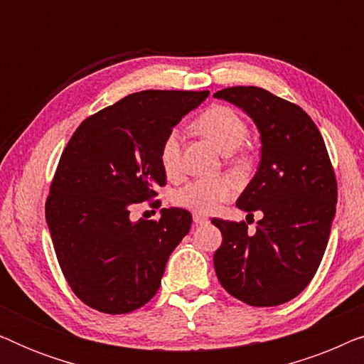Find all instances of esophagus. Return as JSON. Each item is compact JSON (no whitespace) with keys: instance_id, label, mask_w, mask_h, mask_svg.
<instances>
[{"instance_id":"1","label":"esophagus","mask_w":364,"mask_h":364,"mask_svg":"<svg viewBox=\"0 0 364 364\" xmlns=\"http://www.w3.org/2000/svg\"><path fill=\"white\" fill-rule=\"evenodd\" d=\"M193 223L196 225H203V223H208V217L202 215V213H193Z\"/></svg>"}]
</instances>
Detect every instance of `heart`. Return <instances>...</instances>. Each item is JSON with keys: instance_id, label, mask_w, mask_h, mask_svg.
<instances>
[{"instance_id": "obj_1", "label": "heart", "mask_w": 364, "mask_h": 364, "mask_svg": "<svg viewBox=\"0 0 364 364\" xmlns=\"http://www.w3.org/2000/svg\"><path fill=\"white\" fill-rule=\"evenodd\" d=\"M197 129L208 141L215 144L222 152L230 154L242 146L247 137V126L243 119L227 106H212L197 119ZM161 164L168 177L178 176L182 168V137L173 129L161 144ZM237 192V183L230 177L197 178L186 183L173 193L176 205L196 213H212L222 202L230 200Z\"/></svg>"}]
</instances>
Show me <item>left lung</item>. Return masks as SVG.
<instances>
[{
  "label": "left lung",
  "mask_w": 364,
  "mask_h": 364,
  "mask_svg": "<svg viewBox=\"0 0 364 364\" xmlns=\"http://www.w3.org/2000/svg\"><path fill=\"white\" fill-rule=\"evenodd\" d=\"M213 97L240 107L262 142L255 176L237 198L248 215L263 213L257 232L212 220L223 237L213 255L218 282L252 306L282 305L311 282L330 238L338 187L325 141L301 107L267 89L227 87Z\"/></svg>",
  "instance_id": "8db88e82"
}]
</instances>
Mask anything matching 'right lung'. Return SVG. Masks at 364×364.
Listing matches in <instances>:
<instances>
[{"label":"right lung","mask_w":364,"mask_h":364,"mask_svg":"<svg viewBox=\"0 0 364 364\" xmlns=\"http://www.w3.org/2000/svg\"><path fill=\"white\" fill-rule=\"evenodd\" d=\"M208 91H142L87 117L64 149L46 200L59 267L79 300L121 315L156 295L168 257L192 225L183 208L131 220L166 183L164 137Z\"/></svg>","instance_id":"add662e5"}]
</instances>
